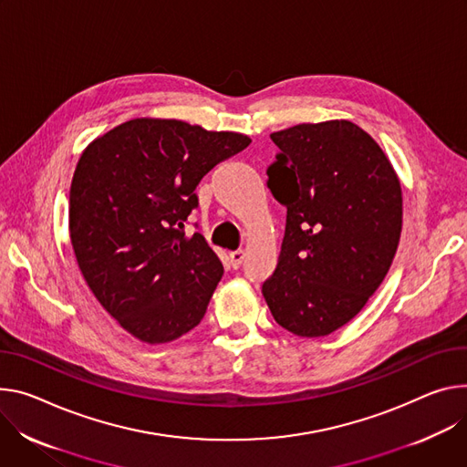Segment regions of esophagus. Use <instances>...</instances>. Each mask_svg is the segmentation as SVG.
Instances as JSON below:
<instances>
[{"label":"esophagus","mask_w":467,"mask_h":467,"mask_svg":"<svg viewBox=\"0 0 467 467\" xmlns=\"http://www.w3.org/2000/svg\"><path fill=\"white\" fill-rule=\"evenodd\" d=\"M229 257H231V265H233L234 268H238V266L244 263L245 251H244V249H234V251L229 253Z\"/></svg>","instance_id":"obj_1"}]
</instances>
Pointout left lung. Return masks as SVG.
Listing matches in <instances>:
<instances>
[{"label": "left lung", "instance_id": "obj_1", "mask_svg": "<svg viewBox=\"0 0 467 467\" xmlns=\"http://www.w3.org/2000/svg\"><path fill=\"white\" fill-rule=\"evenodd\" d=\"M268 188L286 206L277 268L263 285L279 326L324 337L348 324L388 275L402 231L389 158L350 120L274 132Z\"/></svg>", "mask_w": 467, "mask_h": 467}]
</instances>
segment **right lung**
Segmentation results:
<instances>
[{
  "label": "right lung",
  "instance_id": "add662e5",
  "mask_svg": "<svg viewBox=\"0 0 467 467\" xmlns=\"http://www.w3.org/2000/svg\"><path fill=\"white\" fill-rule=\"evenodd\" d=\"M251 140L175 119H132L83 150L68 229L100 306L149 345L175 341L204 317L223 265L204 236H186L195 188Z\"/></svg>",
  "mask_w": 467,
  "mask_h": 467
}]
</instances>
